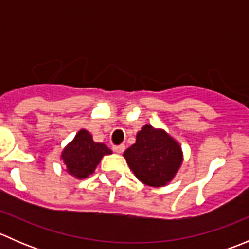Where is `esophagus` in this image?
Returning <instances> with one entry per match:
<instances>
[{"mask_svg": "<svg viewBox=\"0 0 249 249\" xmlns=\"http://www.w3.org/2000/svg\"><path fill=\"white\" fill-rule=\"evenodd\" d=\"M124 149H125V145L124 144L113 145V150H114L115 153H118V154H120V153L124 152Z\"/></svg>", "mask_w": 249, "mask_h": 249, "instance_id": "1", "label": "esophagus"}]
</instances>
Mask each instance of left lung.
<instances>
[{
	"mask_svg": "<svg viewBox=\"0 0 249 249\" xmlns=\"http://www.w3.org/2000/svg\"><path fill=\"white\" fill-rule=\"evenodd\" d=\"M137 178L150 187H164L173 179L183 161L182 148L162 129L147 124L136 135V143L124 153Z\"/></svg>",
	"mask_w": 249,
	"mask_h": 249,
	"instance_id": "8db88e82",
	"label": "left lung"
}]
</instances>
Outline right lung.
Segmentation results:
<instances>
[{
  "label": "right lung",
  "instance_id": "add662e5",
  "mask_svg": "<svg viewBox=\"0 0 249 249\" xmlns=\"http://www.w3.org/2000/svg\"><path fill=\"white\" fill-rule=\"evenodd\" d=\"M108 154H112V150L106 144L94 142L89 131L80 130L65 147L61 159L70 175L84 179L94 173L102 157Z\"/></svg>",
  "mask_w": 249,
  "mask_h": 249
}]
</instances>
